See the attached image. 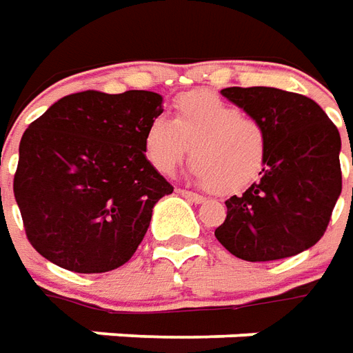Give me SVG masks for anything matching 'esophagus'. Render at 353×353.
Instances as JSON below:
<instances>
[{
  "mask_svg": "<svg viewBox=\"0 0 353 353\" xmlns=\"http://www.w3.org/2000/svg\"><path fill=\"white\" fill-rule=\"evenodd\" d=\"M176 192H179L181 196L186 197V199H190V201H194V203H203L205 201V197L196 194V192H190V190H182V188H179Z\"/></svg>",
  "mask_w": 353,
  "mask_h": 353,
  "instance_id": "34e87169",
  "label": "esophagus"
}]
</instances>
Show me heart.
Here are the masks:
<instances>
[{
	"label": "heart",
	"instance_id": "heart-1",
	"mask_svg": "<svg viewBox=\"0 0 353 353\" xmlns=\"http://www.w3.org/2000/svg\"><path fill=\"white\" fill-rule=\"evenodd\" d=\"M174 121L154 117L144 129V154L163 174L190 156L205 188L236 194L259 179L268 157V131L261 119L209 91H190L174 101Z\"/></svg>",
	"mask_w": 353,
	"mask_h": 353
}]
</instances>
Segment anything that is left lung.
Segmentation results:
<instances>
[{
    "mask_svg": "<svg viewBox=\"0 0 353 353\" xmlns=\"http://www.w3.org/2000/svg\"><path fill=\"white\" fill-rule=\"evenodd\" d=\"M222 94L266 125L268 157L261 179L226 201V219L214 236L234 256L249 262L306 251L325 234L342 192L336 125L299 92L228 87Z\"/></svg>",
    "mask_w": 353,
    "mask_h": 353,
    "instance_id": "1",
    "label": "left lung"
}]
</instances>
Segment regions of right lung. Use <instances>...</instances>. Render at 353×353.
Masks as SVG:
<instances>
[{
	"instance_id": "obj_1",
	"label": "right lung",
	"mask_w": 353,
	"mask_h": 353,
	"mask_svg": "<svg viewBox=\"0 0 353 353\" xmlns=\"http://www.w3.org/2000/svg\"><path fill=\"white\" fill-rule=\"evenodd\" d=\"M161 94L81 91L32 121L12 181L26 237L41 256L77 274L131 259L154 205L172 186L144 156V129Z\"/></svg>"
}]
</instances>
